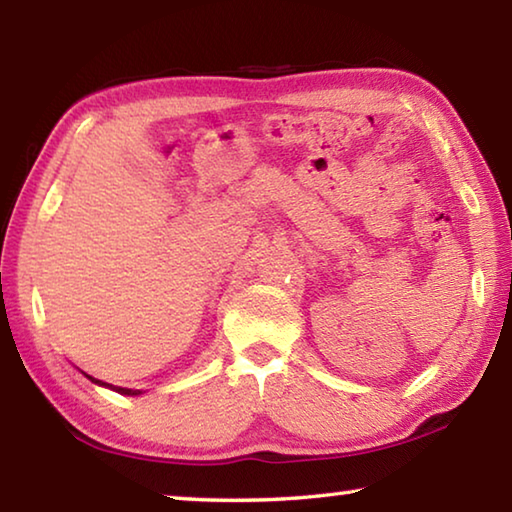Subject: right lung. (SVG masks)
<instances>
[{
  "label": "right lung",
  "mask_w": 512,
  "mask_h": 512,
  "mask_svg": "<svg viewBox=\"0 0 512 512\" xmlns=\"http://www.w3.org/2000/svg\"><path fill=\"white\" fill-rule=\"evenodd\" d=\"M83 372V370H81ZM85 377H88L92 384H97V386H101V388H110V391H115V393H119V395H128V397H137V395H142V391H135V388H121V386H112V384H106V381H101V379H94L92 375H88V372H83Z\"/></svg>",
  "instance_id": "add662e5"
}]
</instances>
